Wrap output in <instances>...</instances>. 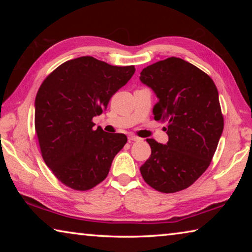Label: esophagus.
<instances>
[{
  "mask_svg": "<svg viewBox=\"0 0 252 252\" xmlns=\"http://www.w3.org/2000/svg\"><path fill=\"white\" fill-rule=\"evenodd\" d=\"M127 139H129V141L131 142V141H138V140H140L138 136H135V135H133V134H129L127 135Z\"/></svg>",
  "mask_w": 252,
  "mask_h": 252,
  "instance_id": "esophagus-1",
  "label": "esophagus"
}]
</instances>
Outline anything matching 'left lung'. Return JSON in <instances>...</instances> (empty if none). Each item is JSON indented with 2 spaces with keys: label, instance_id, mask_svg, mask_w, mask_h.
I'll list each match as a JSON object with an SVG mask.
<instances>
[{
  "label": "left lung",
  "instance_id": "1",
  "mask_svg": "<svg viewBox=\"0 0 252 252\" xmlns=\"http://www.w3.org/2000/svg\"><path fill=\"white\" fill-rule=\"evenodd\" d=\"M159 101L155 120L167 121L169 141L147 139L151 156L141 165L142 178L160 192L187 189L206 171L223 131L219 94L212 79L191 63L168 58L140 73Z\"/></svg>",
  "mask_w": 252,
  "mask_h": 252
}]
</instances>
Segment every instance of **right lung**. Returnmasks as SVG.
Listing matches in <instances>:
<instances>
[{
  "label": "right lung",
  "instance_id": "1",
  "mask_svg": "<svg viewBox=\"0 0 252 252\" xmlns=\"http://www.w3.org/2000/svg\"><path fill=\"white\" fill-rule=\"evenodd\" d=\"M135 67L114 66L92 57L69 60L46 76L35 97V132L42 158L59 181L87 191L108 176L127 139L93 130L92 119L106 109Z\"/></svg>",
  "mask_w": 252,
  "mask_h": 252
}]
</instances>
